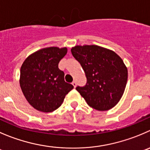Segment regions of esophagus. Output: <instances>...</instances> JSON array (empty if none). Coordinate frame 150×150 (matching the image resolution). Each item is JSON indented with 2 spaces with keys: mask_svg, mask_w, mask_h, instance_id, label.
<instances>
[{
  "mask_svg": "<svg viewBox=\"0 0 150 150\" xmlns=\"http://www.w3.org/2000/svg\"><path fill=\"white\" fill-rule=\"evenodd\" d=\"M72 85H73V86L74 87V88H76V82H75V81H74V82H72Z\"/></svg>",
  "mask_w": 150,
  "mask_h": 150,
  "instance_id": "obj_1",
  "label": "esophagus"
}]
</instances>
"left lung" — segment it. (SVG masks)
I'll use <instances>...</instances> for the list:
<instances>
[{
  "mask_svg": "<svg viewBox=\"0 0 150 150\" xmlns=\"http://www.w3.org/2000/svg\"><path fill=\"white\" fill-rule=\"evenodd\" d=\"M87 78L85 86L76 90L87 104L97 110H108L120 101L127 82V68L114 51L98 45L71 48Z\"/></svg>",
  "mask_w": 150,
  "mask_h": 150,
  "instance_id": "8db88e82",
  "label": "left lung"
}]
</instances>
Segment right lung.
Listing matches in <instances>:
<instances>
[{
    "mask_svg": "<svg viewBox=\"0 0 150 150\" xmlns=\"http://www.w3.org/2000/svg\"><path fill=\"white\" fill-rule=\"evenodd\" d=\"M66 54V48H42L28 56L23 63L21 90L28 103L38 110L50 112L57 110L74 88L65 82V74L58 68Z\"/></svg>",
    "mask_w": 150,
    "mask_h": 150,
    "instance_id": "1",
    "label": "right lung"
}]
</instances>
